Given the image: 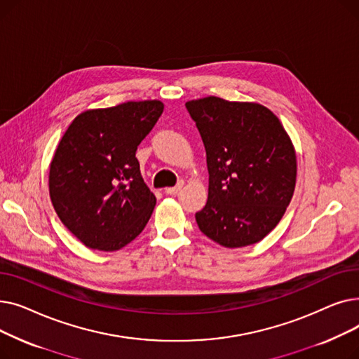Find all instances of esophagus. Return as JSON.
Returning <instances> with one entry per match:
<instances>
[{
	"mask_svg": "<svg viewBox=\"0 0 359 359\" xmlns=\"http://www.w3.org/2000/svg\"><path fill=\"white\" fill-rule=\"evenodd\" d=\"M183 180H180L176 186H173V187H165L164 189V194H167V195H177L179 192H180V189L183 187Z\"/></svg>",
	"mask_w": 359,
	"mask_h": 359,
	"instance_id": "34e87169",
	"label": "esophagus"
}]
</instances>
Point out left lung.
<instances>
[{
    "label": "left lung",
    "instance_id": "obj_1",
    "mask_svg": "<svg viewBox=\"0 0 359 359\" xmlns=\"http://www.w3.org/2000/svg\"><path fill=\"white\" fill-rule=\"evenodd\" d=\"M206 151L208 201L195 218L224 248L250 246L284 217L297 180L294 145L273 113L259 103L215 96L191 100Z\"/></svg>",
    "mask_w": 359,
    "mask_h": 359
}]
</instances>
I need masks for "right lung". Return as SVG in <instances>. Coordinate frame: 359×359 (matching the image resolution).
<instances>
[{"instance_id":"add662e5","label":"right lung","mask_w":359,"mask_h":359,"mask_svg":"<svg viewBox=\"0 0 359 359\" xmlns=\"http://www.w3.org/2000/svg\"><path fill=\"white\" fill-rule=\"evenodd\" d=\"M160 100L86 110L72 121L49 168V195L65 227L90 249L115 252L144 230L156 206L135 157Z\"/></svg>"}]
</instances>
